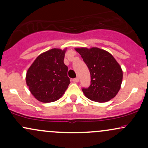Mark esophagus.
I'll return each mask as SVG.
<instances>
[{
    "label": "esophagus",
    "instance_id": "34e87169",
    "mask_svg": "<svg viewBox=\"0 0 148 148\" xmlns=\"http://www.w3.org/2000/svg\"><path fill=\"white\" fill-rule=\"evenodd\" d=\"M79 78H78V77H76V78H75V79H73V81H74V83H78V82H79Z\"/></svg>",
    "mask_w": 148,
    "mask_h": 148
}]
</instances>
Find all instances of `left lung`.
Instances as JSON below:
<instances>
[{
    "label": "left lung",
    "instance_id": "1",
    "mask_svg": "<svg viewBox=\"0 0 148 148\" xmlns=\"http://www.w3.org/2000/svg\"><path fill=\"white\" fill-rule=\"evenodd\" d=\"M90 73L91 84L82 88L92 101L106 102L116 96L123 81V70L110 53L97 47L76 48Z\"/></svg>",
    "mask_w": 148,
    "mask_h": 148
}]
</instances>
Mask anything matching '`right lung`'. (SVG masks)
Segmentation results:
<instances>
[{"instance_id": "add662e5", "label": "right lung", "mask_w": 148, "mask_h": 148, "mask_svg": "<svg viewBox=\"0 0 148 148\" xmlns=\"http://www.w3.org/2000/svg\"><path fill=\"white\" fill-rule=\"evenodd\" d=\"M66 49H52L38 56L26 72V84L38 101L53 102L60 99L69 84L68 67L64 63Z\"/></svg>"}]
</instances>
